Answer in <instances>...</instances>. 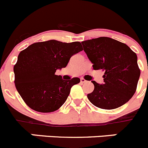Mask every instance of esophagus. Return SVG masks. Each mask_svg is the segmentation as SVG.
I'll return each instance as SVG.
<instances>
[{
    "label": "esophagus",
    "instance_id": "esophagus-1",
    "mask_svg": "<svg viewBox=\"0 0 148 148\" xmlns=\"http://www.w3.org/2000/svg\"><path fill=\"white\" fill-rule=\"evenodd\" d=\"M80 82H82V83H85V82H87V81L85 80V79H83V78H81V79H80Z\"/></svg>",
    "mask_w": 148,
    "mask_h": 148
}]
</instances>
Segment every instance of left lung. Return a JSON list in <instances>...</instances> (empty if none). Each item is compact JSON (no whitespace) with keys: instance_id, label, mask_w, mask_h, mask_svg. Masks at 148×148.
<instances>
[{"instance_id":"8db88e82","label":"left lung","mask_w":148,"mask_h":148,"mask_svg":"<svg viewBox=\"0 0 148 148\" xmlns=\"http://www.w3.org/2000/svg\"><path fill=\"white\" fill-rule=\"evenodd\" d=\"M82 44L93 69L105 71L103 84L91 81L94 90L88 94L90 101L104 110L125 104L136 92L140 76L136 54L125 44L109 37L86 40Z\"/></svg>"}]
</instances>
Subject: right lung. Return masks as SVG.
Instances as JSON below:
<instances>
[{
	"label": "right lung",
	"instance_id": "right-lung-1",
	"mask_svg": "<svg viewBox=\"0 0 148 148\" xmlns=\"http://www.w3.org/2000/svg\"><path fill=\"white\" fill-rule=\"evenodd\" d=\"M82 47L79 41L66 43L52 39L34 43L20 52L14 66V84L30 108L52 112L65 103L71 87L80 79L64 80L55 72L66 67L71 56L82 51Z\"/></svg>",
	"mask_w": 148,
	"mask_h": 148
}]
</instances>
